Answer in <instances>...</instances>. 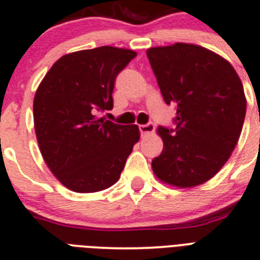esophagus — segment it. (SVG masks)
Segmentation results:
<instances>
[{"label":"esophagus","mask_w":260,"mask_h":260,"mask_svg":"<svg viewBox=\"0 0 260 260\" xmlns=\"http://www.w3.org/2000/svg\"><path fill=\"white\" fill-rule=\"evenodd\" d=\"M140 131H141V135L142 136L150 135V133H153V131H155V125H153V123L142 124V125H140Z\"/></svg>","instance_id":"obj_1"}]
</instances>
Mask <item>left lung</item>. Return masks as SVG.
Listing matches in <instances>:
<instances>
[{
    "label": "left lung",
    "instance_id": "1",
    "mask_svg": "<svg viewBox=\"0 0 260 260\" xmlns=\"http://www.w3.org/2000/svg\"><path fill=\"white\" fill-rule=\"evenodd\" d=\"M164 100L176 107L175 128L158 127L162 152L152 160L161 181L179 188L206 183L235 148L246 113L244 87L230 62L196 44L147 50Z\"/></svg>",
    "mask_w": 260,
    "mask_h": 260
}]
</instances>
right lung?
Here are the masks:
<instances>
[{
	"instance_id": "right-lung-1",
	"label": "right lung",
	"mask_w": 260,
	"mask_h": 260,
	"mask_svg": "<svg viewBox=\"0 0 260 260\" xmlns=\"http://www.w3.org/2000/svg\"><path fill=\"white\" fill-rule=\"evenodd\" d=\"M137 55L105 47L60 57L35 92L34 127L53 175L77 193L115 184L140 140L136 124H115L98 114L113 109L115 77Z\"/></svg>"
}]
</instances>
